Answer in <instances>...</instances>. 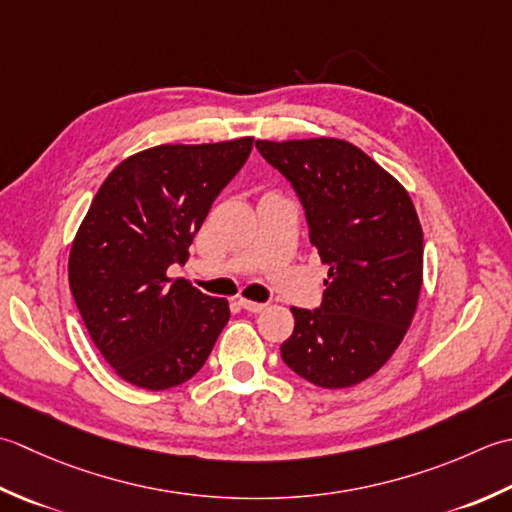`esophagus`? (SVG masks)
I'll return each instance as SVG.
<instances>
[{
	"label": "esophagus",
	"mask_w": 512,
	"mask_h": 512,
	"mask_svg": "<svg viewBox=\"0 0 512 512\" xmlns=\"http://www.w3.org/2000/svg\"><path fill=\"white\" fill-rule=\"evenodd\" d=\"M238 305H241L245 311H249V314H260V311L267 307L265 302H254V300H245V298L238 300Z\"/></svg>",
	"instance_id": "obj_1"
}]
</instances>
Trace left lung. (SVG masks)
I'll return each mask as SVG.
<instances>
[{
	"instance_id": "left-lung-1",
	"label": "left lung",
	"mask_w": 512,
	"mask_h": 512,
	"mask_svg": "<svg viewBox=\"0 0 512 512\" xmlns=\"http://www.w3.org/2000/svg\"><path fill=\"white\" fill-rule=\"evenodd\" d=\"M305 207L309 241L329 265L322 305L291 307L280 356L322 389L371 378L400 347L422 289L424 238L409 192L342 139L256 141Z\"/></svg>"
}]
</instances>
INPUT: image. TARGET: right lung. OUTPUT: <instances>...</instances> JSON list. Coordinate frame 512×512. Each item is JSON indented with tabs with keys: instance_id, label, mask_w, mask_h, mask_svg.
<instances>
[{
	"instance_id": "obj_1",
	"label": "right lung",
	"mask_w": 512,
	"mask_h": 512,
	"mask_svg": "<svg viewBox=\"0 0 512 512\" xmlns=\"http://www.w3.org/2000/svg\"><path fill=\"white\" fill-rule=\"evenodd\" d=\"M252 137L156 145L103 181L70 249L68 278L92 342L134 387H179L210 358L229 320L170 265H185L214 198L243 168Z\"/></svg>"
}]
</instances>
